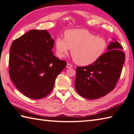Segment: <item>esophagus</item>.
Wrapping results in <instances>:
<instances>
[{
    "mask_svg": "<svg viewBox=\"0 0 134 134\" xmlns=\"http://www.w3.org/2000/svg\"><path fill=\"white\" fill-rule=\"evenodd\" d=\"M72 67V65L71 64H70V63H67V66H66L67 68H71Z\"/></svg>",
    "mask_w": 134,
    "mask_h": 134,
    "instance_id": "1",
    "label": "esophagus"
}]
</instances>
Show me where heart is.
Returning a JSON list of instances; mask_svg holds the SVG:
<instances>
[{
    "instance_id": "obj_1",
    "label": "heart",
    "mask_w": 134,
    "mask_h": 134,
    "mask_svg": "<svg viewBox=\"0 0 134 134\" xmlns=\"http://www.w3.org/2000/svg\"><path fill=\"white\" fill-rule=\"evenodd\" d=\"M55 45L59 57H64L71 49L74 62L82 66L97 62L105 53L108 46L105 38L97 37L83 29L67 30L64 32V38H56Z\"/></svg>"
}]
</instances>
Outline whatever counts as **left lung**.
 Listing matches in <instances>:
<instances>
[{
  "label": "left lung",
  "mask_w": 134,
  "mask_h": 134,
  "mask_svg": "<svg viewBox=\"0 0 134 134\" xmlns=\"http://www.w3.org/2000/svg\"><path fill=\"white\" fill-rule=\"evenodd\" d=\"M123 47L115 41L93 64L76 68L75 88L85 98L96 99L105 96L116 86L121 76L125 55Z\"/></svg>",
  "instance_id": "obj_1"
}]
</instances>
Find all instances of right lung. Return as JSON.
Listing matches in <instances>:
<instances>
[{"label": "right lung", "mask_w": 134, "mask_h": 134, "mask_svg": "<svg viewBox=\"0 0 134 134\" xmlns=\"http://www.w3.org/2000/svg\"><path fill=\"white\" fill-rule=\"evenodd\" d=\"M54 41L46 30L32 29L13 41L10 48L9 74L25 96L40 99L53 90L65 61L54 55Z\"/></svg>", "instance_id": "right-lung-1"}]
</instances>
